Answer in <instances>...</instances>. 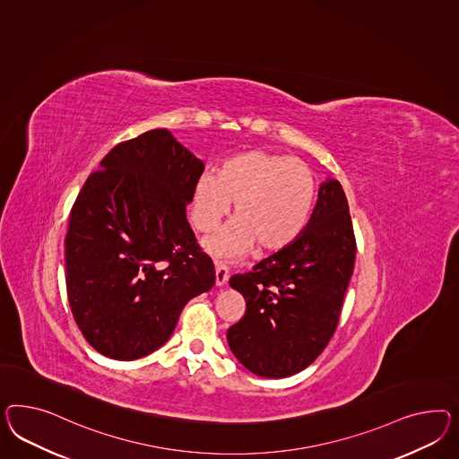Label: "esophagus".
Listing matches in <instances>:
<instances>
[{"label": "esophagus", "mask_w": 459, "mask_h": 459, "mask_svg": "<svg viewBox=\"0 0 459 459\" xmlns=\"http://www.w3.org/2000/svg\"><path fill=\"white\" fill-rule=\"evenodd\" d=\"M229 277V269L223 262H215V284L223 285Z\"/></svg>", "instance_id": "obj_1"}]
</instances>
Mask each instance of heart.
I'll return each mask as SVG.
<instances>
[{"label": "heart", "instance_id": "obj_1", "mask_svg": "<svg viewBox=\"0 0 459 459\" xmlns=\"http://www.w3.org/2000/svg\"><path fill=\"white\" fill-rule=\"evenodd\" d=\"M316 180L299 159L248 150L222 163L219 174L198 177L192 198V223L211 232L230 211L234 221L205 240L219 257H236L248 248L279 250L292 244L309 221Z\"/></svg>", "mask_w": 459, "mask_h": 459}]
</instances>
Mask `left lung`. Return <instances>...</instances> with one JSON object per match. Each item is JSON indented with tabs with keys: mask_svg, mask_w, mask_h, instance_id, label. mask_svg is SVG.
<instances>
[{
	"mask_svg": "<svg viewBox=\"0 0 459 459\" xmlns=\"http://www.w3.org/2000/svg\"><path fill=\"white\" fill-rule=\"evenodd\" d=\"M354 261L346 194L337 180H327L306 230L252 273L230 279L247 306L227 331L237 359L262 377L306 369L334 335Z\"/></svg>",
	"mask_w": 459,
	"mask_h": 459,
	"instance_id": "obj_1",
	"label": "left lung"
}]
</instances>
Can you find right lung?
I'll list each match as a JSON object with an SVG mask.
<instances>
[{"label": "right lung", "instance_id": "add662e5", "mask_svg": "<svg viewBox=\"0 0 459 459\" xmlns=\"http://www.w3.org/2000/svg\"><path fill=\"white\" fill-rule=\"evenodd\" d=\"M204 163L167 128L115 145L82 186L65 237L66 296L88 344L118 360L167 342L215 282L186 205Z\"/></svg>", "mask_w": 459, "mask_h": 459}]
</instances>
